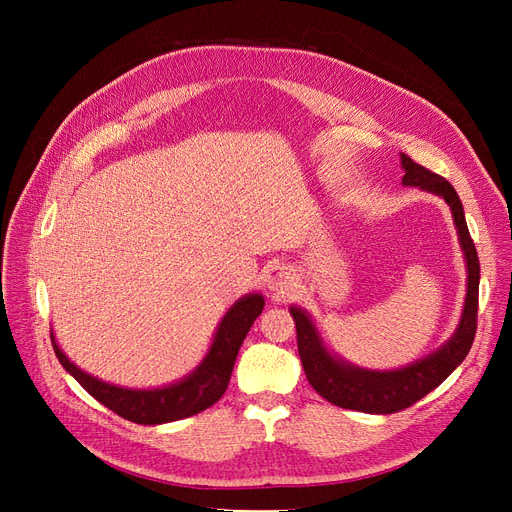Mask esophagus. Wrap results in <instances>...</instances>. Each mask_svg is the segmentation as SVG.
I'll use <instances>...</instances> for the list:
<instances>
[{
	"instance_id": "esophagus-1",
	"label": "esophagus",
	"mask_w": 512,
	"mask_h": 512,
	"mask_svg": "<svg viewBox=\"0 0 512 512\" xmlns=\"http://www.w3.org/2000/svg\"><path fill=\"white\" fill-rule=\"evenodd\" d=\"M265 284L276 294H286L294 286V274L286 265H274L265 276Z\"/></svg>"
}]
</instances>
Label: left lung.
<instances>
[{"label": "left lung", "instance_id": "8db88e82", "mask_svg": "<svg viewBox=\"0 0 512 512\" xmlns=\"http://www.w3.org/2000/svg\"><path fill=\"white\" fill-rule=\"evenodd\" d=\"M400 164L405 168L402 184L419 186L427 193L442 197L452 211L454 226L456 232H459L463 255L467 261V299L454 336L444 346H440L436 353L417 363L394 371H371L344 363L330 355L311 317L299 307H290L294 326H297L299 357L313 390L340 409L373 415H390L407 409L425 394L438 388L465 361L477 330L479 259L465 222L463 203L446 178L415 164L409 155L400 153Z\"/></svg>", "mask_w": 512, "mask_h": 512}]
</instances>
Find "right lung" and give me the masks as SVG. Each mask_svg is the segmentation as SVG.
Returning a JSON list of instances; mask_svg holds the SVG:
<instances>
[{
    "mask_svg": "<svg viewBox=\"0 0 512 512\" xmlns=\"http://www.w3.org/2000/svg\"><path fill=\"white\" fill-rule=\"evenodd\" d=\"M263 305L265 301L261 294H247V297L238 299L220 321V328L215 332L209 353L201 365L191 375H186L184 380L155 390H130L101 382L83 369H78L62 353L53 334L51 344L62 367L103 407L141 425L170 423L197 415L222 398L228 388L240 344L247 338L253 321L261 315Z\"/></svg>",
    "mask_w": 512,
    "mask_h": 512,
    "instance_id": "1",
    "label": "right lung"
}]
</instances>
